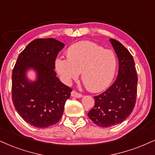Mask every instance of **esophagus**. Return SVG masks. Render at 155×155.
Listing matches in <instances>:
<instances>
[{
	"label": "esophagus",
	"instance_id": "obj_1",
	"mask_svg": "<svg viewBox=\"0 0 155 155\" xmlns=\"http://www.w3.org/2000/svg\"><path fill=\"white\" fill-rule=\"evenodd\" d=\"M71 95L72 97H74V98H82V97H83V95H82L81 93H78L77 91H72Z\"/></svg>",
	"mask_w": 155,
	"mask_h": 155
}]
</instances>
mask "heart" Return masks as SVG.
Here are the masks:
<instances>
[{
  "instance_id": "1",
  "label": "heart",
  "mask_w": 155,
  "mask_h": 155,
  "mask_svg": "<svg viewBox=\"0 0 155 155\" xmlns=\"http://www.w3.org/2000/svg\"><path fill=\"white\" fill-rule=\"evenodd\" d=\"M68 58L57 59L55 68L66 84L79 77L91 92H100L112 83L117 68V60L112 51L104 49L90 41L73 44L67 50Z\"/></svg>"
}]
</instances>
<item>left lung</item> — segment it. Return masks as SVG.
Masks as SVG:
<instances>
[{
  "instance_id": "1",
  "label": "left lung",
  "mask_w": 155,
  "mask_h": 155,
  "mask_svg": "<svg viewBox=\"0 0 155 155\" xmlns=\"http://www.w3.org/2000/svg\"><path fill=\"white\" fill-rule=\"evenodd\" d=\"M110 41L118 59V72L116 81L108 90L94 96V107L87 116L101 127L116 125L127 118L135 106L138 78L132 55L117 40Z\"/></svg>"
}]
</instances>
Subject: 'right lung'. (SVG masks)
Instances as JSON below:
<instances>
[{"instance_id":"1","label":"right lung","mask_w":155,"mask_h":155,"mask_svg":"<svg viewBox=\"0 0 155 155\" xmlns=\"http://www.w3.org/2000/svg\"><path fill=\"white\" fill-rule=\"evenodd\" d=\"M64 45L54 39H34L18 55L12 72V101L25 121L37 128L57 124L72 89L60 81L55 60ZM35 69L38 80L28 81L25 72Z\"/></svg>"}]
</instances>
